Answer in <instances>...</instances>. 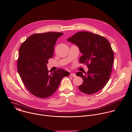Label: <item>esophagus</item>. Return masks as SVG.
Wrapping results in <instances>:
<instances>
[{"label": "esophagus", "instance_id": "34e87169", "mask_svg": "<svg viewBox=\"0 0 132 132\" xmlns=\"http://www.w3.org/2000/svg\"><path fill=\"white\" fill-rule=\"evenodd\" d=\"M70 76H71V77H75L76 76V74L74 73H71L70 74Z\"/></svg>", "mask_w": 132, "mask_h": 132}]
</instances>
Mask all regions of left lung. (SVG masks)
I'll return each mask as SVG.
<instances>
[{
  "label": "left lung",
  "instance_id": "8db88e82",
  "mask_svg": "<svg viewBox=\"0 0 132 132\" xmlns=\"http://www.w3.org/2000/svg\"><path fill=\"white\" fill-rule=\"evenodd\" d=\"M67 40L77 46L82 54L79 62L88 68L85 75L76 73L83 79L79 89L88 95L99 91L110 79L113 64L114 53L110 43L99 35L85 31L77 32Z\"/></svg>",
  "mask_w": 132,
  "mask_h": 132
}]
</instances>
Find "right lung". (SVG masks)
Masks as SVG:
<instances>
[{"label":"right lung","instance_id":"obj_1","mask_svg":"<svg viewBox=\"0 0 132 132\" xmlns=\"http://www.w3.org/2000/svg\"><path fill=\"white\" fill-rule=\"evenodd\" d=\"M60 32L33 34L21 45L19 51L18 71L27 89L34 96L46 98L57 89L63 77L69 72L59 69L50 73L47 64L54 55V46Z\"/></svg>","mask_w":132,"mask_h":132}]
</instances>
